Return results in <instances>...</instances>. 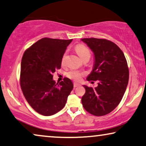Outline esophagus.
I'll return each mask as SVG.
<instances>
[{"mask_svg":"<svg viewBox=\"0 0 146 146\" xmlns=\"http://www.w3.org/2000/svg\"><path fill=\"white\" fill-rule=\"evenodd\" d=\"M80 85V84L76 83V82H74V84H73V86H74V88H76V87H77V86H79Z\"/></svg>","mask_w":146,"mask_h":146,"instance_id":"esophagus-1","label":"esophagus"}]
</instances>
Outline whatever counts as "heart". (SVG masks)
Listing matches in <instances>:
<instances>
[{
	"label": "heart",
	"instance_id": "obj_1",
	"mask_svg": "<svg viewBox=\"0 0 146 146\" xmlns=\"http://www.w3.org/2000/svg\"><path fill=\"white\" fill-rule=\"evenodd\" d=\"M75 50L76 51H77V54H79V56L82 58V59L84 57H86V56H90V52L85 45L82 44H78L76 45ZM65 58H66V54H65L62 57V64L64 63ZM84 75V72L79 70H77V69H72V70L69 71V72L67 73V76L69 78V79L75 80V81H79Z\"/></svg>",
	"mask_w": 146,
	"mask_h": 146
}]
</instances>
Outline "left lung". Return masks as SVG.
Returning <instances> with one entry per match:
<instances>
[{"instance_id":"obj_1","label":"left lung","mask_w":146,"mask_h":146,"mask_svg":"<svg viewBox=\"0 0 146 146\" xmlns=\"http://www.w3.org/2000/svg\"><path fill=\"white\" fill-rule=\"evenodd\" d=\"M81 40L94 52L95 58L94 68L86 79L98 82L94 88L84 85L86 92L82 104L89 113L104 116L119 105L125 94L129 79L127 60L120 48L107 39Z\"/></svg>"}]
</instances>
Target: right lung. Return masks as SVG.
<instances>
[{
    "label": "right lung",
    "mask_w": 146,
    "mask_h": 146,
    "mask_svg": "<svg viewBox=\"0 0 146 146\" xmlns=\"http://www.w3.org/2000/svg\"><path fill=\"white\" fill-rule=\"evenodd\" d=\"M72 40L42 38L23 53L20 86L28 104L39 114L50 116L62 110L73 90L68 78L59 84L52 79V74L61 68L63 56Z\"/></svg>",
    "instance_id": "obj_1"
}]
</instances>
